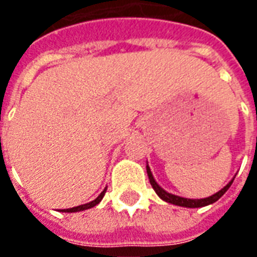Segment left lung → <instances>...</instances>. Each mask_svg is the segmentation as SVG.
<instances>
[{
	"mask_svg": "<svg viewBox=\"0 0 257 257\" xmlns=\"http://www.w3.org/2000/svg\"><path fill=\"white\" fill-rule=\"evenodd\" d=\"M147 173H148L149 183H151V185H152V188L155 189V192L159 195L160 199H163L164 201H167V203H171V204H175V205H180V207H187V208H200V207H205V205H208V204L215 203V201H217V200H219L220 197L227 192L228 188L231 187V184L233 183V180H232L231 183H228L227 185L221 189V191H219L217 193H215V195L209 196V197H207V199H200V200L184 199V197L172 195V193H168L167 191H164V189H163V188H161L156 181H155V179H153V176H152V172H151L148 165H147Z\"/></svg>",
	"mask_w": 257,
	"mask_h": 257,
	"instance_id": "1",
	"label": "left lung"
}]
</instances>
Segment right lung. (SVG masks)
<instances>
[{
    "label": "right lung",
    "instance_id": "right-lung-1",
    "mask_svg": "<svg viewBox=\"0 0 257 257\" xmlns=\"http://www.w3.org/2000/svg\"><path fill=\"white\" fill-rule=\"evenodd\" d=\"M105 192H106V188H105L104 191L101 192L100 196H98L97 199H94L93 201H90V203L82 204V205H78V207H74V208H68V209H61V211L62 212H78V211H85V209H89V208L94 207V205H97V204L100 203L101 200H102V197H104Z\"/></svg>",
    "mask_w": 257,
    "mask_h": 257
}]
</instances>
